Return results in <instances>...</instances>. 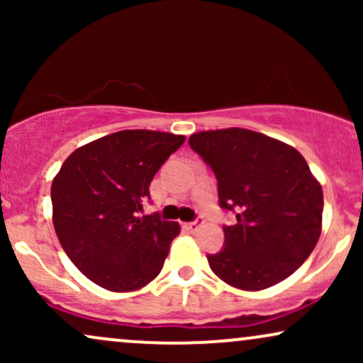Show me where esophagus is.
<instances>
[{"label": "esophagus", "instance_id": "esophagus-1", "mask_svg": "<svg viewBox=\"0 0 363 363\" xmlns=\"http://www.w3.org/2000/svg\"><path fill=\"white\" fill-rule=\"evenodd\" d=\"M203 223V216H198V218L196 220H193V222H189V223H186V227L189 228L191 232H196L199 228V225Z\"/></svg>", "mask_w": 363, "mask_h": 363}]
</instances>
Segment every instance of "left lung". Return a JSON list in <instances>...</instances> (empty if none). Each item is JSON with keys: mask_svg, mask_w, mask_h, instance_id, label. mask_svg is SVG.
Wrapping results in <instances>:
<instances>
[{"mask_svg": "<svg viewBox=\"0 0 363 363\" xmlns=\"http://www.w3.org/2000/svg\"><path fill=\"white\" fill-rule=\"evenodd\" d=\"M189 147L213 170L218 205L235 215L223 247L206 254L228 285L262 290L289 278L314 251L323 189L295 148L249 129L201 131Z\"/></svg>", "mask_w": 363, "mask_h": 363, "instance_id": "obj_1", "label": "left lung"}]
</instances>
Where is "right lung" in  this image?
I'll use <instances>...</instances> for the list:
<instances>
[{"instance_id":"obj_1","label":"right lung","mask_w":363,"mask_h":363,"mask_svg":"<svg viewBox=\"0 0 363 363\" xmlns=\"http://www.w3.org/2000/svg\"><path fill=\"white\" fill-rule=\"evenodd\" d=\"M172 133L126 129L74 150L51 186L57 239L80 272L104 289L129 291L160 273L176 222L140 216L150 182L184 143Z\"/></svg>"}]
</instances>
